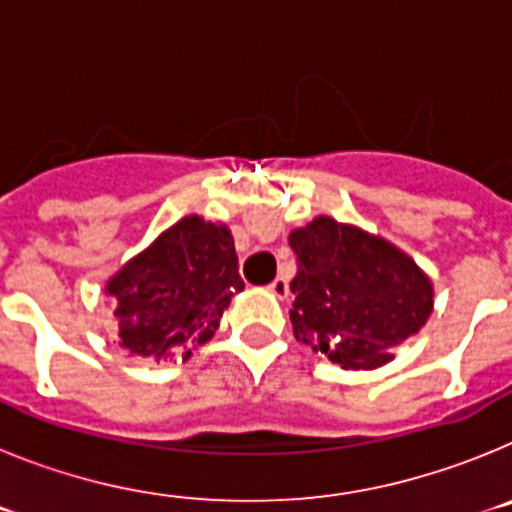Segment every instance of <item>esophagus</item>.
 Here are the masks:
<instances>
[{
    "label": "esophagus",
    "instance_id": "1",
    "mask_svg": "<svg viewBox=\"0 0 512 512\" xmlns=\"http://www.w3.org/2000/svg\"><path fill=\"white\" fill-rule=\"evenodd\" d=\"M269 292L274 297H279V300H287V295H289L287 277H277V279H274V282L269 284Z\"/></svg>",
    "mask_w": 512,
    "mask_h": 512
}]
</instances>
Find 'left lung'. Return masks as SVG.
<instances>
[{"label":"left lung","mask_w":512,"mask_h":512,"mask_svg":"<svg viewBox=\"0 0 512 512\" xmlns=\"http://www.w3.org/2000/svg\"><path fill=\"white\" fill-rule=\"evenodd\" d=\"M297 253L289 310L300 343L343 369L372 372L418 336L433 312V282L382 235L318 215L289 233Z\"/></svg>","instance_id":"8db88e82"}]
</instances>
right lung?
Masks as SVG:
<instances>
[{"label": "right lung", "instance_id": "right-lung-1", "mask_svg": "<svg viewBox=\"0 0 512 512\" xmlns=\"http://www.w3.org/2000/svg\"><path fill=\"white\" fill-rule=\"evenodd\" d=\"M117 346L128 356L166 361L205 346L230 300L243 292L238 253L225 223L187 215L107 279Z\"/></svg>", "mask_w": 512, "mask_h": 512}]
</instances>
